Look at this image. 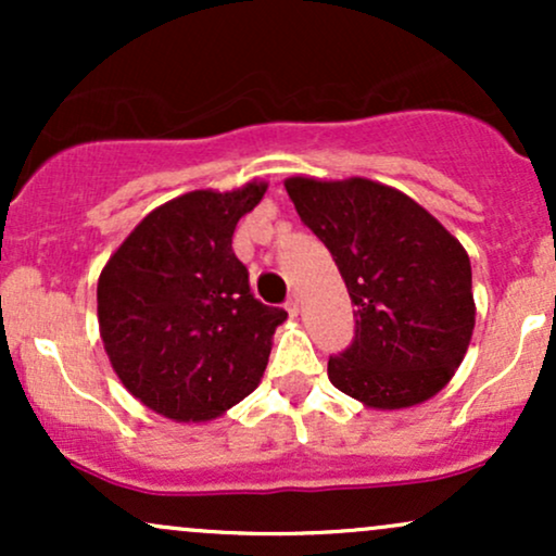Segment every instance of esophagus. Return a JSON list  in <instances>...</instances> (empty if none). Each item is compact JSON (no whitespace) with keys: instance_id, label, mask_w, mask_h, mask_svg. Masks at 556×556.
Wrapping results in <instances>:
<instances>
[{"instance_id":"1","label":"esophagus","mask_w":556,"mask_h":556,"mask_svg":"<svg viewBox=\"0 0 556 556\" xmlns=\"http://www.w3.org/2000/svg\"><path fill=\"white\" fill-rule=\"evenodd\" d=\"M285 308H287V314H290L292 318H295V316L300 314V298L295 295V292H292V295H290V298H287Z\"/></svg>"}]
</instances>
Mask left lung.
Wrapping results in <instances>:
<instances>
[{"label":"left lung","mask_w":556,"mask_h":556,"mask_svg":"<svg viewBox=\"0 0 556 556\" xmlns=\"http://www.w3.org/2000/svg\"><path fill=\"white\" fill-rule=\"evenodd\" d=\"M300 222L329 248L355 305V337L329 381L379 410L433 397L476 327L470 258L433 216L389 185L290 177Z\"/></svg>","instance_id":"8db88e82"}]
</instances>
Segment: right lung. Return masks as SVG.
<instances>
[{"instance_id": "obj_1", "label": "right lung", "mask_w": 556, "mask_h": 556, "mask_svg": "<svg viewBox=\"0 0 556 556\" xmlns=\"http://www.w3.org/2000/svg\"><path fill=\"white\" fill-rule=\"evenodd\" d=\"M266 182L193 190L146 216L96 287L99 331L114 374L172 420H212L258 387L274 329L287 318L253 298L232 251L240 216Z\"/></svg>"}]
</instances>
